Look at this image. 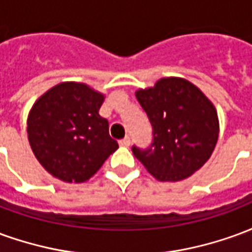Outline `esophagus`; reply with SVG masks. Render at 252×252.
<instances>
[{
    "instance_id": "obj_1",
    "label": "esophagus",
    "mask_w": 252,
    "mask_h": 252,
    "mask_svg": "<svg viewBox=\"0 0 252 252\" xmlns=\"http://www.w3.org/2000/svg\"><path fill=\"white\" fill-rule=\"evenodd\" d=\"M119 144H120V146H123V147H128V146L131 144V137L126 136L124 139H121L120 142H119Z\"/></svg>"
}]
</instances>
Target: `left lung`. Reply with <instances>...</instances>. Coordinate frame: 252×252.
Returning a JSON list of instances; mask_svg holds the SVG:
<instances>
[{"mask_svg":"<svg viewBox=\"0 0 252 252\" xmlns=\"http://www.w3.org/2000/svg\"><path fill=\"white\" fill-rule=\"evenodd\" d=\"M136 98L153 126V143L132 153L159 181L185 180L201 169L219 137L217 112L200 89L182 78H162Z\"/></svg>","mask_w":252,"mask_h":252,"instance_id":"1","label":"left lung"}]
</instances>
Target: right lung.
Here are the masks:
<instances>
[{"mask_svg": "<svg viewBox=\"0 0 252 252\" xmlns=\"http://www.w3.org/2000/svg\"><path fill=\"white\" fill-rule=\"evenodd\" d=\"M104 95L85 83L63 82L37 99L28 116V139L36 159L55 178L85 182L119 144L98 115Z\"/></svg>", "mask_w": 252, "mask_h": 252, "instance_id": "right-lung-1", "label": "right lung"}]
</instances>
